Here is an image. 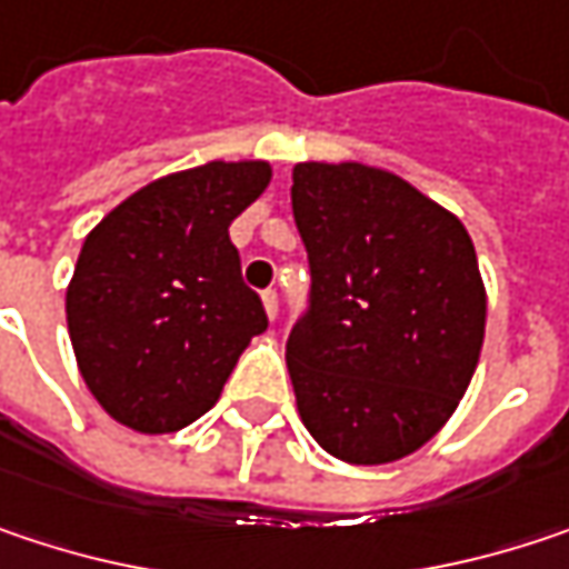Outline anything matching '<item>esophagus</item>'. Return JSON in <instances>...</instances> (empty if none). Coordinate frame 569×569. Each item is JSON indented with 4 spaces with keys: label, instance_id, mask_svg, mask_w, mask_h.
<instances>
[{
    "label": "esophagus",
    "instance_id": "esophagus-1",
    "mask_svg": "<svg viewBox=\"0 0 569 569\" xmlns=\"http://www.w3.org/2000/svg\"><path fill=\"white\" fill-rule=\"evenodd\" d=\"M263 309H267V316H270V319H277V312H280L277 289H267V292H263Z\"/></svg>",
    "mask_w": 569,
    "mask_h": 569
}]
</instances>
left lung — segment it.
Listing matches in <instances>:
<instances>
[{"mask_svg": "<svg viewBox=\"0 0 569 569\" xmlns=\"http://www.w3.org/2000/svg\"><path fill=\"white\" fill-rule=\"evenodd\" d=\"M292 218L312 296L286 338L312 439L381 466L437 437L486 338V283L462 221L388 169L299 162Z\"/></svg>", "mask_w": 569, "mask_h": 569, "instance_id": "8db88e82", "label": "left lung"}]
</instances>
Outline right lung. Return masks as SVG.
Segmentation results:
<instances>
[{
	"mask_svg": "<svg viewBox=\"0 0 569 569\" xmlns=\"http://www.w3.org/2000/svg\"><path fill=\"white\" fill-rule=\"evenodd\" d=\"M270 179L260 159L204 162L132 191L87 233L68 332L83 385L117 423L149 437L194 423L267 329L228 228Z\"/></svg>",
	"mask_w": 569,
	"mask_h": 569,
	"instance_id": "right-lung-1",
	"label": "right lung"
}]
</instances>
